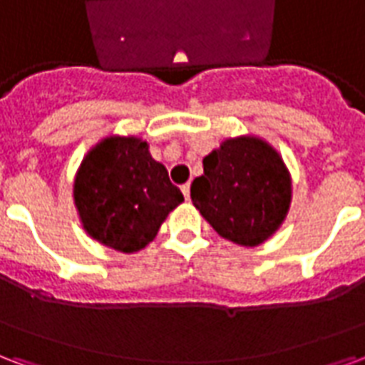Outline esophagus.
Instances as JSON below:
<instances>
[{
    "label": "esophagus",
    "instance_id": "obj_1",
    "mask_svg": "<svg viewBox=\"0 0 365 365\" xmlns=\"http://www.w3.org/2000/svg\"><path fill=\"white\" fill-rule=\"evenodd\" d=\"M182 194H185L186 200H190V182L182 185Z\"/></svg>",
    "mask_w": 365,
    "mask_h": 365
}]
</instances>
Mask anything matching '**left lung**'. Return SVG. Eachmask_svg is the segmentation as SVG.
Wrapping results in <instances>:
<instances>
[{"instance_id":"left-lung-1","label":"left lung","mask_w":365,"mask_h":365,"mask_svg":"<svg viewBox=\"0 0 365 365\" xmlns=\"http://www.w3.org/2000/svg\"><path fill=\"white\" fill-rule=\"evenodd\" d=\"M190 198L221 237L257 246L287 217L290 177L264 140L235 138L205 155L204 175L194 179Z\"/></svg>"}]
</instances>
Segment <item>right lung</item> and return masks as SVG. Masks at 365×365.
<instances>
[{"label": "right lung", "instance_id": "add662e5", "mask_svg": "<svg viewBox=\"0 0 365 365\" xmlns=\"http://www.w3.org/2000/svg\"><path fill=\"white\" fill-rule=\"evenodd\" d=\"M182 200L165 167L138 138L100 142L75 179V204L84 229L119 252H138L152 242L167 213Z\"/></svg>", "mask_w": 365, "mask_h": 365}]
</instances>
